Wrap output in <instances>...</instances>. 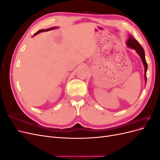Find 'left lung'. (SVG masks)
<instances>
[{
	"mask_svg": "<svg viewBox=\"0 0 160 160\" xmlns=\"http://www.w3.org/2000/svg\"><path fill=\"white\" fill-rule=\"evenodd\" d=\"M126 45L130 49H132L135 50L136 52L139 55L140 58L142 61L143 64L144 65V69H145V72H144V77H145V82H147V77H146V72L148 70V64L146 61V57H145V52L143 49V47L140 45L139 43L138 42V41L132 36L129 35V38L126 42Z\"/></svg>",
	"mask_w": 160,
	"mask_h": 160,
	"instance_id": "1",
	"label": "left lung"
}]
</instances>
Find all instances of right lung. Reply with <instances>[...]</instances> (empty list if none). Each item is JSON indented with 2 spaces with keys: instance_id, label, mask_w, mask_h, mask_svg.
<instances>
[{
  "instance_id": "add662e5",
  "label": "right lung",
  "mask_w": 160,
  "mask_h": 160,
  "mask_svg": "<svg viewBox=\"0 0 160 160\" xmlns=\"http://www.w3.org/2000/svg\"><path fill=\"white\" fill-rule=\"evenodd\" d=\"M57 27H51V28H47V29H41V30H39L38 31H37L35 35H33V37L34 36H35V35H38V33H40V32H44V31H51V30H53V29H55V28H57Z\"/></svg>"
}]
</instances>
